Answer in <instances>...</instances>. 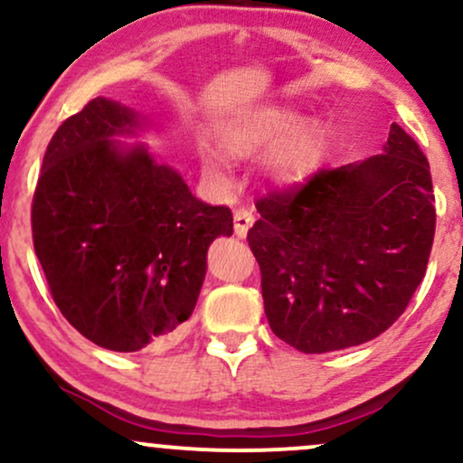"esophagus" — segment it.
I'll use <instances>...</instances> for the list:
<instances>
[{
  "label": "esophagus",
  "instance_id": "obj_1",
  "mask_svg": "<svg viewBox=\"0 0 463 463\" xmlns=\"http://www.w3.org/2000/svg\"><path fill=\"white\" fill-rule=\"evenodd\" d=\"M254 224V213L250 209H237L235 211V235L246 237L250 226Z\"/></svg>",
  "mask_w": 463,
  "mask_h": 463
}]
</instances>
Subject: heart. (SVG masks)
Returning <instances> with one entry per match:
<instances>
[{
    "label": "heart",
    "instance_id": "1",
    "mask_svg": "<svg viewBox=\"0 0 463 463\" xmlns=\"http://www.w3.org/2000/svg\"><path fill=\"white\" fill-rule=\"evenodd\" d=\"M298 121L300 115L283 106L252 110L220 132V146L228 156L248 158L280 138L265 158V167L274 178H300L322 161L324 130L316 121H305L300 126ZM200 163L211 178H224V167L217 154L202 152Z\"/></svg>",
    "mask_w": 463,
    "mask_h": 463
}]
</instances>
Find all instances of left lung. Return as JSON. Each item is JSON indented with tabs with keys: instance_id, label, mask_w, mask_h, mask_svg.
Returning a JSON list of instances; mask_svg holds the SVG:
<instances>
[{
	"instance_id": "left-lung-1",
	"label": "left lung",
	"mask_w": 463,
	"mask_h": 463,
	"mask_svg": "<svg viewBox=\"0 0 463 463\" xmlns=\"http://www.w3.org/2000/svg\"><path fill=\"white\" fill-rule=\"evenodd\" d=\"M383 154L257 200L248 243L269 328L302 353L379 337L407 309L435 235L429 161L392 124Z\"/></svg>"
}]
</instances>
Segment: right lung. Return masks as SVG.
Listing matches in <instances>:
<instances>
[{"label": "right lung", "mask_w": 463, "mask_h": 463, "mask_svg": "<svg viewBox=\"0 0 463 463\" xmlns=\"http://www.w3.org/2000/svg\"><path fill=\"white\" fill-rule=\"evenodd\" d=\"M137 115L95 98L62 121L32 198V241L52 298L98 346L137 353L183 331L213 239L232 235L228 206L191 194L143 146L124 150Z\"/></svg>", "instance_id": "obj_1"}]
</instances>
